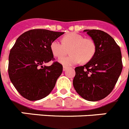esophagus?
Returning a JSON list of instances; mask_svg holds the SVG:
<instances>
[{
    "mask_svg": "<svg viewBox=\"0 0 129 129\" xmlns=\"http://www.w3.org/2000/svg\"><path fill=\"white\" fill-rule=\"evenodd\" d=\"M67 69V67H65V66H63V71H66Z\"/></svg>",
    "mask_w": 129,
    "mask_h": 129,
    "instance_id": "obj_1",
    "label": "esophagus"
}]
</instances>
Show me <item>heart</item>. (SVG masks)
Masks as SVG:
<instances>
[{"mask_svg": "<svg viewBox=\"0 0 129 129\" xmlns=\"http://www.w3.org/2000/svg\"><path fill=\"white\" fill-rule=\"evenodd\" d=\"M70 56L59 59V62L65 66H72L82 62H87L94 57L96 45L93 40L85 39L84 36L75 32L67 34L62 38V43L54 40L50 44V50L55 57H61L68 53Z\"/></svg>", "mask_w": 129, "mask_h": 129, "instance_id": "b5f03b06", "label": "heart"}]
</instances>
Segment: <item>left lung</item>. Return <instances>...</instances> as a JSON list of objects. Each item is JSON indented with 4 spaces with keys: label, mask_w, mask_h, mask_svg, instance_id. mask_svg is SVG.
<instances>
[{
    "label": "left lung",
    "mask_w": 129,
    "mask_h": 129,
    "mask_svg": "<svg viewBox=\"0 0 129 129\" xmlns=\"http://www.w3.org/2000/svg\"><path fill=\"white\" fill-rule=\"evenodd\" d=\"M96 45L94 57L75 68L73 85L85 100L96 101L105 98L114 89L123 68L121 52L112 37L103 31L85 29Z\"/></svg>",
    "instance_id": "obj_1"
}]
</instances>
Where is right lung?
Returning a JSON list of instances; mask_svg holds the SVG:
<instances>
[{
	"mask_svg": "<svg viewBox=\"0 0 129 129\" xmlns=\"http://www.w3.org/2000/svg\"><path fill=\"white\" fill-rule=\"evenodd\" d=\"M64 32L34 29L20 35L9 55L8 74L11 83L24 98L36 101L47 96L62 72V65L54 61L50 50L52 41Z\"/></svg>",
	"mask_w": 129,
	"mask_h": 129,
	"instance_id": "right-lung-1",
	"label": "right lung"
}]
</instances>
